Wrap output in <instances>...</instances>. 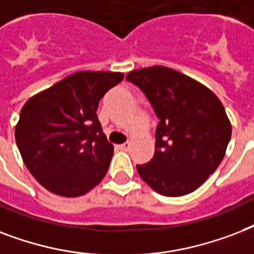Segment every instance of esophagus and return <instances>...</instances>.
Instances as JSON below:
<instances>
[{"label":"esophagus","mask_w":254,"mask_h":254,"mask_svg":"<svg viewBox=\"0 0 254 254\" xmlns=\"http://www.w3.org/2000/svg\"><path fill=\"white\" fill-rule=\"evenodd\" d=\"M129 143L128 141H126V143H123V144H119V148L122 149V151H128L129 149Z\"/></svg>","instance_id":"obj_1"}]
</instances>
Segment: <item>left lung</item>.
<instances>
[{
  "label": "left lung",
  "mask_w": 254,
  "mask_h": 254,
  "mask_svg": "<svg viewBox=\"0 0 254 254\" xmlns=\"http://www.w3.org/2000/svg\"><path fill=\"white\" fill-rule=\"evenodd\" d=\"M126 79L140 88L159 119L154 158L136 166L140 178L171 197L197 190L220 166L231 140L220 99L197 80L164 66L135 70Z\"/></svg>",
  "instance_id": "obj_1"
}]
</instances>
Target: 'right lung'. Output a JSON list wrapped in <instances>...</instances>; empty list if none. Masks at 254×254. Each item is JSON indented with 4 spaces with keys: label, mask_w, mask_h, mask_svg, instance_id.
<instances>
[{
    "label": "right lung",
    "mask_w": 254,
    "mask_h": 254,
    "mask_svg": "<svg viewBox=\"0 0 254 254\" xmlns=\"http://www.w3.org/2000/svg\"><path fill=\"white\" fill-rule=\"evenodd\" d=\"M122 72L79 71L27 100L15 141L30 174L53 193L76 197L99 184L114 145L96 117L99 100Z\"/></svg>",
    "instance_id": "right-lung-1"
}]
</instances>
